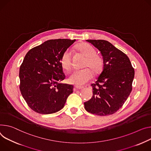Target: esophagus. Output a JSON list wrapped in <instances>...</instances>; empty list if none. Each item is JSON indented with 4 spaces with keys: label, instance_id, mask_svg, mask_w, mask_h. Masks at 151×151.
<instances>
[{
    "label": "esophagus",
    "instance_id": "1",
    "mask_svg": "<svg viewBox=\"0 0 151 151\" xmlns=\"http://www.w3.org/2000/svg\"><path fill=\"white\" fill-rule=\"evenodd\" d=\"M83 88H84L83 86H74V90H80L82 89Z\"/></svg>",
    "mask_w": 151,
    "mask_h": 151
}]
</instances>
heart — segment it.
Wrapping results in <instances>:
<instances>
[{
	"mask_svg": "<svg viewBox=\"0 0 151 151\" xmlns=\"http://www.w3.org/2000/svg\"><path fill=\"white\" fill-rule=\"evenodd\" d=\"M76 49L86 57L83 63L84 68L75 70L69 76L68 81L76 85H83L93 77V71L95 73L101 72L104 67V60L96 53V49L88 43H81L76 46ZM60 63L64 70L69 71L72 67V54L67 49L62 54Z\"/></svg>",
	"mask_w": 151,
	"mask_h": 151,
	"instance_id": "obj_1",
	"label": "heart"
}]
</instances>
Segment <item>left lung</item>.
<instances>
[{
  "instance_id": "1",
  "label": "left lung",
  "mask_w": 151,
  "mask_h": 151,
  "mask_svg": "<svg viewBox=\"0 0 151 151\" xmlns=\"http://www.w3.org/2000/svg\"><path fill=\"white\" fill-rule=\"evenodd\" d=\"M87 41L101 51L104 65L96 81L91 84L93 95L84 102V108L98 116L113 114L124 104L132 91L134 69L127 55L108 41Z\"/></svg>"
}]
</instances>
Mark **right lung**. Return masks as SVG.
<instances>
[{
	"label": "right lung",
	"instance_id": "right-lung-1",
	"mask_svg": "<svg viewBox=\"0 0 151 151\" xmlns=\"http://www.w3.org/2000/svg\"><path fill=\"white\" fill-rule=\"evenodd\" d=\"M76 40H49L30 49L20 67V90L33 111L43 114L61 109L73 86L62 84L65 78L60 59Z\"/></svg>",
	"mask_w": 151,
	"mask_h": 151
}]
</instances>
